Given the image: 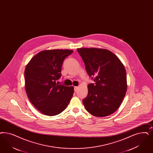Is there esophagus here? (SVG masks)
<instances>
[{"label": "esophagus", "instance_id": "34e87169", "mask_svg": "<svg viewBox=\"0 0 153 153\" xmlns=\"http://www.w3.org/2000/svg\"><path fill=\"white\" fill-rule=\"evenodd\" d=\"M78 89H79V87H78V86H74V91H75V92L77 91Z\"/></svg>", "mask_w": 153, "mask_h": 153}]
</instances>
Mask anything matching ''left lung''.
I'll use <instances>...</instances> for the list:
<instances>
[{"label":"left lung","instance_id":"left-lung-1","mask_svg":"<svg viewBox=\"0 0 153 153\" xmlns=\"http://www.w3.org/2000/svg\"><path fill=\"white\" fill-rule=\"evenodd\" d=\"M86 72L94 83L89 84L88 94L82 100L86 110L97 117L108 116L116 111L127 89L126 69L110 51L97 48L77 49Z\"/></svg>","mask_w":153,"mask_h":153}]
</instances>
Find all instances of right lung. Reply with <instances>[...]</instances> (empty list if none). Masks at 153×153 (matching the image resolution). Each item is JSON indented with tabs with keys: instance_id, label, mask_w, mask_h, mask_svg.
Listing matches in <instances>:
<instances>
[{
	"instance_id": "obj_1",
	"label": "right lung",
	"mask_w": 153,
	"mask_h": 153,
	"mask_svg": "<svg viewBox=\"0 0 153 153\" xmlns=\"http://www.w3.org/2000/svg\"><path fill=\"white\" fill-rule=\"evenodd\" d=\"M74 52L70 50H44L30 60L25 69L28 98L43 114L55 116L67 108L74 93V86L59 85L64 60Z\"/></svg>"
}]
</instances>
